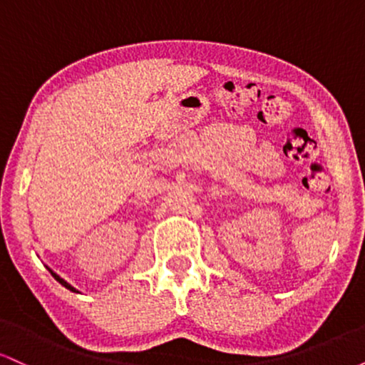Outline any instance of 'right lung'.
I'll return each instance as SVG.
<instances>
[{
    "label": "right lung",
    "instance_id": "add662e5",
    "mask_svg": "<svg viewBox=\"0 0 365 365\" xmlns=\"http://www.w3.org/2000/svg\"><path fill=\"white\" fill-rule=\"evenodd\" d=\"M51 274L54 276V279H58V282H60V283L63 284V287H65V288H68V290H72V292H77V290H75V288L72 287V284H68V283H66V282H65V279H61V278H60V276H58V274H54V273H53V271H51Z\"/></svg>",
    "mask_w": 365,
    "mask_h": 365
}]
</instances>
